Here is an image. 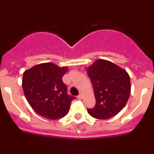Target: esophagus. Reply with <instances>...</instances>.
I'll return each mask as SVG.
<instances>
[{
    "instance_id": "esophagus-1",
    "label": "esophagus",
    "mask_w": 154,
    "mask_h": 154,
    "mask_svg": "<svg viewBox=\"0 0 154 154\" xmlns=\"http://www.w3.org/2000/svg\"><path fill=\"white\" fill-rule=\"evenodd\" d=\"M77 98H78V99H79V100H82V99L84 98V96L82 95V94H80L79 96H78V97H77Z\"/></svg>"
}]
</instances>
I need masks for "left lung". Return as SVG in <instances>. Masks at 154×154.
Segmentation results:
<instances>
[{"label": "left lung", "instance_id": "1", "mask_svg": "<svg viewBox=\"0 0 154 154\" xmlns=\"http://www.w3.org/2000/svg\"><path fill=\"white\" fill-rule=\"evenodd\" d=\"M94 89L96 106L88 109L92 117L107 119L124 108L130 96V79L126 71L104 59H98L87 68Z\"/></svg>", "mask_w": 154, "mask_h": 154}]
</instances>
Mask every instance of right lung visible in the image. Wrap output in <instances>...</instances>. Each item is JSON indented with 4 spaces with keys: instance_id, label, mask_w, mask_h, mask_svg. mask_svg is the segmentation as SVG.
Wrapping results in <instances>:
<instances>
[{
    "instance_id": "right-lung-1",
    "label": "right lung",
    "mask_w": 154,
    "mask_h": 154,
    "mask_svg": "<svg viewBox=\"0 0 154 154\" xmlns=\"http://www.w3.org/2000/svg\"><path fill=\"white\" fill-rule=\"evenodd\" d=\"M68 67H58L51 62L42 63L23 73L22 88L27 101L36 113L48 119H58L67 115L75 98L67 94L62 77Z\"/></svg>"
}]
</instances>
